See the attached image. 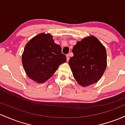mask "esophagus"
Instances as JSON below:
<instances>
[{
	"instance_id": "obj_1",
	"label": "esophagus",
	"mask_w": 125,
	"mask_h": 125,
	"mask_svg": "<svg viewBox=\"0 0 125 125\" xmlns=\"http://www.w3.org/2000/svg\"><path fill=\"white\" fill-rule=\"evenodd\" d=\"M66 57H67V61H68V60H69V59H70V55H69V54H67Z\"/></svg>"
}]
</instances>
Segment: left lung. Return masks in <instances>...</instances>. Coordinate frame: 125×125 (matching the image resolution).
Masks as SVG:
<instances>
[{
  "label": "left lung",
  "instance_id": "left-lung-1",
  "mask_svg": "<svg viewBox=\"0 0 125 125\" xmlns=\"http://www.w3.org/2000/svg\"><path fill=\"white\" fill-rule=\"evenodd\" d=\"M73 57L68 62L73 76L82 86L96 83L104 73L107 54L102 43L94 36L77 42L72 50Z\"/></svg>",
  "mask_w": 125,
  "mask_h": 125
}]
</instances>
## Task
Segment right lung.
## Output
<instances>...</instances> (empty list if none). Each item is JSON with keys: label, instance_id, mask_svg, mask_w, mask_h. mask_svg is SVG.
Listing matches in <instances>:
<instances>
[{"label": "right lung", "instance_id": "add662e5", "mask_svg": "<svg viewBox=\"0 0 125 125\" xmlns=\"http://www.w3.org/2000/svg\"><path fill=\"white\" fill-rule=\"evenodd\" d=\"M66 61L61 47L54 42L49 33H40L29 41L22 57V64L28 76L40 83L49 79L59 65Z\"/></svg>", "mask_w": 125, "mask_h": 125}]
</instances>
